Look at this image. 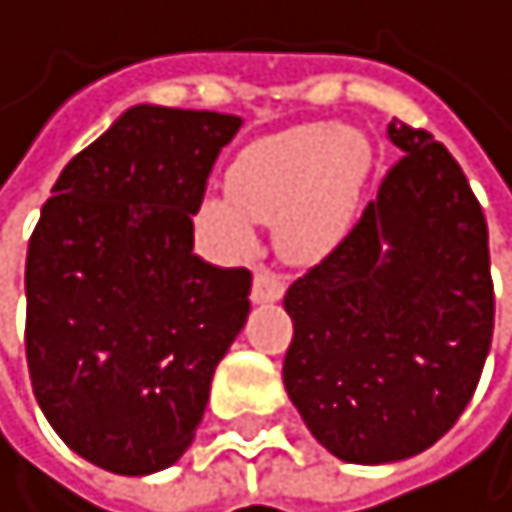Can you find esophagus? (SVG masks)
Listing matches in <instances>:
<instances>
[{
  "label": "esophagus",
  "instance_id": "obj_1",
  "mask_svg": "<svg viewBox=\"0 0 512 512\" xmlns=\"http://www.w3.org/2000/svg\"><path fill=\"white\" fill-rule=\"evenodd\" d=\"M282 291H285L282 276H276L270 270H258V273H254V285H251V301L254 304H273V301L282 298Z\"/></svg>",
  "mask_w": 512,
  "mask_h": 512
}]
</instances>
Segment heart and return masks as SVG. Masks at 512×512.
Wrapping results in <instances>:
<instances>
[{"instance_id": "1", "label": "heart", "mask_w": 512, "mask_h": 512, "mask_svg": "<svg viewBox=\"0 0 512 512\" xmlns=\"http://www.w3.org/2000/svg\"><path fill=\"white\" fill-rule=\"evenodd\" d=\"M368 171L371 144L359 128H288L233 159L230 196L205 193L199 227L224 254L239 258L258 242V221H273L282 258L313 264L350 233Z\"/></svg>"}]
</instances>
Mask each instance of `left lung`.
<instances>
[{
  "mask_svg": "<svg viewBox=\"0 0 512 512\" xmlns=\"http://www.w3.org/2000/svg\"><path fill=\"white\" fill-rule=\"evenodd\" d=\"M402 159L359 224L291 282L285 393L347 464L421 455L467 408L495 328L485 214L433 134L390 122Z\"/></svg>",
  "mask_w": 512,
  "mask_h": 512,
  "instance_id": "obj_1",
  "label": "left lung"
}]
</instances>
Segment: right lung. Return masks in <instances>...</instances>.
I'll return each mask as SVG.
<instances>
[{
	"mask_svg": "<svg viewBox=\"0 0 512 512\" xmlns=\"http://www.w3.org/2000/svg\"><path fill=\"white\" fill-rule=\"evenodd\" d=\"M239 116L137 104L67 162L27 248V362L79 458L150 476L196 439L248 319V270L193 251V214Z\"/></svg>",
	"mask_w": 512,
	"mask_h": 512,
	"instance_id": "1",
	"label": "right lung"
}]
</instances>
